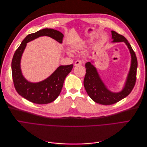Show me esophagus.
I'll return each mask as SVG.
<instances>
[{"instance_id":"esophagus-1","label":"esophagus","mask_w":147,"mask_h":147,"mask_svg":"<svg viewBox=\"0 0 147 147\" xmlns=\"http://www.w3.org/2000/svg\"><path fill=\"white\" fill-rule=\"evenodd\" d=\"M83 64V62L80 60H77L75 62V65L77 66V65H81Z\"/></svg>"}]
</instances>
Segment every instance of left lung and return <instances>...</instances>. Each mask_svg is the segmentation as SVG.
Listing matches in <instances>:
<instances>
[{
    "mask_svg": "<svg viewBox=\"0 0 147 147\" xmlns=\"http://www.w3.org/2000/svg\"><path fill=\"white\" fill-rule=\"evenodd\" d=\"M112 42H124L129 50L131 56V64L125 84L123 90L118 92L110 91L102 82L97 70L91 62L85 64L86 75L84 78V86L88 96L96 103L102 105H112L117 103L127 96L134 88L136 81L137 60L136 53L128 42L127 39L122 35L112 30Z\"/></svg>",
    "mask_w": 147,
    "mask_h": 147,
    "instance_id": "8db88e82",
    "label": "left lung"
}]
</instances>
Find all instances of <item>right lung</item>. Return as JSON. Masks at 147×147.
I'll use <instances>...</instances> for the list:
<instances>
[{"label":"right lung","mask_w":147,"mask_h":147,"mask_svg":"<svg viewBox=\"0 0 147 147\" xmlns=\"http://www.w3.org/2000/svg\"><path fill=\"white\" fill-rule=\"evenodd\" d=\"M42 36H48L63 43L64 35L53 29H43L29 34L21 42L13 55L11 72L13 84L17 92L26 99L37 104H46L54 101L60 94L65 77L72 70L73 64L60 65L50 77L38 83L28 82L22 74L21 59L27 43Z\"/></svg>","instance_id":"right-lung-1"}]
</instances>
